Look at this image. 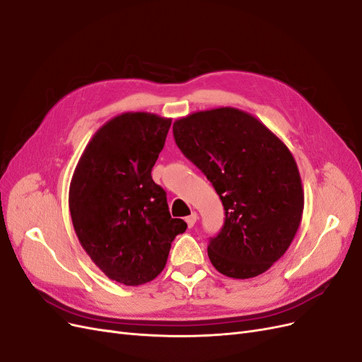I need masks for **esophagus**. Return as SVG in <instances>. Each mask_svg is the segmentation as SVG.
<instances>
[{
  "mask_svg": "<svg viewBox=\"0 0 362 362\" xmlns=\"http://www.w3.org/2000/svg\"><path fill=\"white\" fill-rule=\"evenodd\" d=\"M196 221H198V214H196V213H192L189 217H185V222H187L189 228H193Z\"/></svg>",
  "mask_w": 362,
  "mask_h": 362,
  "instance_id": "esophagus-1",
  "label": "esophagus"
}]
</instances>
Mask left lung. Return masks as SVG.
Returning a JSON list of instances; mask_svg holds the SVG:
<instances>
[{
	"mask_svg": "<svg viewBox=\"0 0 362 362\" xmlns=\"http://www.w3.org/2000/svg\"><path fill=\"white\" fill-rule=\"evenodd\" d=\"M173 137L225 208L221 233L208 243L211 264L235 279L269 270L302 221V181L288 148L257 117L231 107L178 119Z\"/></svg>",
	"mask_w": 362,
	"mask_h": 362,
	"instance_id": "obj_1",
	"label": "left lung"
}]
</instances>
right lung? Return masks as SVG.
<instances>
[{
    "label": "right lung",
    "instance_id": "obj_1",
    "mask_svg": "<svg viewBox=\"0 0 362 362\" xmlns=\"http://www.w3.org/2000/svg\"><path fill=\"white\" fill-rule=\"evenodd\" d=\"M172 119L124 113L96 131L69 187L72 225L83 249L105 275L141 286L166 266L170 245L187 229L172 218L166 192L151 170Z\"/></svg>",
    "mask_w": 362,
    "mask_h": 362
}]
</instances>
